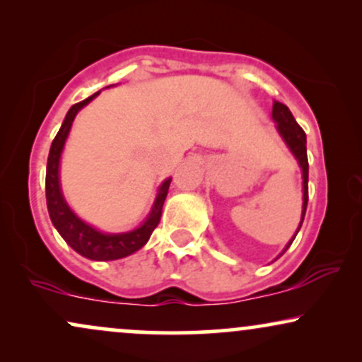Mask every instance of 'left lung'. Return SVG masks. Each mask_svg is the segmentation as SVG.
Listing matches in <instances>:
<instances>
[{
	"mask_svg": "<svg viewBox=\"0 0 362 362\" xmlns=\"http://www.w3.org/2000/svg\"><path fill=\"white\" fill-rule=\"evenodd\" d=\"M272 116H273V119H275V123H276L278 133H280L281 138L285 139V143H286V145H288V148L291 150V153H293L295 158L298 160L300 168H302V175H303V206H302V221H300L297 233H295V236H297L300 228H302L303 217H305V211H307V202H308L307 136H305V132H303V129L300 128V124L297 123V121H295L293 115H291L290 110L285 106V104H281V103H278V101L273 103ZM295 236L290 239V243L285 246V250H283V252L288 250L291 243H293ZM283 252H281V255H283Z\"/></svg>",
	"mask_w": 362,
	"mask_h": 362,
	"instance_id": "1",
	"label": "left lung"
}]
</instances>
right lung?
I'll return each mask as SVG.
<instances>
[{
  "label": "right lung",
  "mask_w": 362,
  "mask_h": 362,
  "mask_svg": "<svg viewBox=\"0 0 362 362\" xmlns=\"http://www.w3.org/2000/svg\"><path fill=\"white\" fill-rule=\"evenodd\" d=\"M99 93L90 95V98L84 99V101L74 104L69 110L67 116H65L62 126H60L59 133L54 138L50 146L49 160H47V175H45V194H47V209L52 219V224L59 230V234L65 239L69 246L74 251H77L84 258L94 259V261H111L119 259L124 256L132 255V252L138 251L143 247L150 239L151 233H153L156 226L160 223L162 217V207L165 199H167L168 187L172 178H167L162 187L158 189V195H156L153 207H151L150 216L139 228L129 233L123 234H106L101 230L94 229L93 226L86 224L84 221L79 219L71 207L65 202L62 190H60L59 182V165H60V155H62L65 139L71 132V126L74 117L79 112L86 104H89Z\"/></svg>",
  "instance_id": "add662e5"
}]
</instances>
